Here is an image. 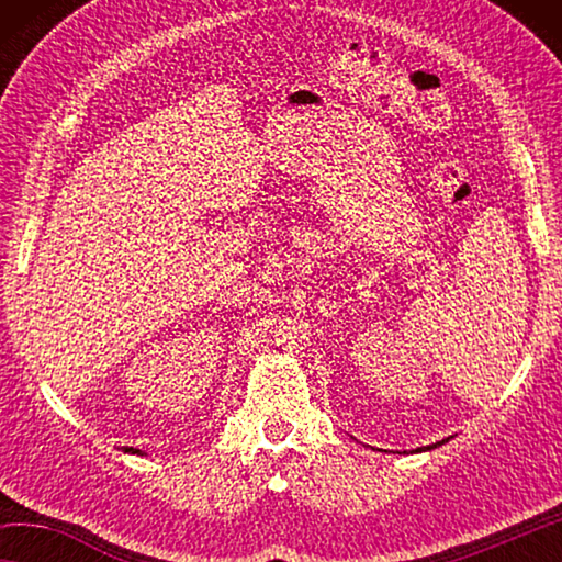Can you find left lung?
Returning <instances> with one entry per match:
<instances>
[{"instance_id":"1","label":"left lung","mask_w":562,"mask_h":562,"mask_svg":"<svg viewBox=\"0 0 562 562\" xmlns=\"http://www.w3.org/2000/svg\"><path fill=\"white\" fill-rule=\"evenodd\" d=\"M436 446H441V441H439V443H434V446H431V449H436ZM416 451H422V449H416Z\"/></svg>"}]
</instances>
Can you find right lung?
Returning a JSON list of instances; mask_svg holds the SVG:
<instances>
[{
	"label": "right lung",
	"instance_id": "right-lung-1",
	"mask_svg": "<svg viewBox=\"0 0 562 562\" xmlns=\"http://www.w3.org/2000/svg\"><path fill=\"white\" fill-rule=\"evenodd\" d=\"M123 451H126V453H140L138 449H133V446H123Z\"/></svg>",
	"mask_w": 562,
	"mask_h": 562
}]
</instances>
